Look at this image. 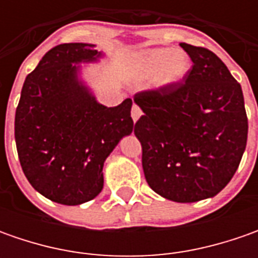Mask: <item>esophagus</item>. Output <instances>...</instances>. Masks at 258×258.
Returning a JSON list of instances; mask_svg holds the SVG:
<instances>
[{"label": "esophagus", "mask_w": 258, "mask_h": 258, "mask_svg": "<svg viewBox=\"0 0 258 258\" xmlns=\"http://www.w3.org/2000/svg\"><path fill=\"white\" fill-rule=\"evenodd\" d=\"M131 116H132V119H134V122H136L141 116H142V110H141V107L138 106V104H134L132 106V110H131Z\"/></svg>", "instance_id": "34e87169"}]
</instances>
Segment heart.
I'll return each mask as SVG.
<instances>
[{"label":"heart","instance_id":"heart-1","mask_svg":"<svg viewBox=\"0 0 258 258\" xmlns=\"http://www.w3.org/2000/svg\"><path fill=\"white\" fill-rule=\"evenodd\" d=\"M188 70V60L182 53H175L172 48L149 50L139 58L138 79L154 80L159 85H169L179 80Z\"/></svg>","mask_w":258,"mask_h":258}]
</instances>
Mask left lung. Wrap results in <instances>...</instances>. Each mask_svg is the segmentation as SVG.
<instances>
[{
    "label": "left lung",
    "mask_w": 258,
    "mask_h": 258,
    "mask_svg": "<svg viewBox=\"0 0 258 258\" xmlns=\"http://www.w3.org/2000/svg\"><path fill=\"white\" fill-rule=\"evenodd\" d=\"M192 66L182 80L142 90L134 132L148 185L175 203L214 197L231 181L247 145L240 83L205 47L181 43Z\"/></svg>",
    "instance_id": "1"
}]
</instances>
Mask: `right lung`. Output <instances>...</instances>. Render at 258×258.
<instances>
[{
    "instance_id": "obj_1",
    "label": "right lung",
    "mask_w": 258,
    "mask_h": 258,
    "mask_svg": "<svg viewBox=\"0 0 258 258\" xmlns=\"http://www.w3.org/2000/svg\"><path fill=\"white\" fill-rule=\"evenodd\" d=\"M99 55L92 44L53 47L25 77L15 110L23 172L35 191L63 205H79L99 195L106 158L134 131L132 99L106 107L77 80L73 63L93 61Z\"/></svg>"
}]
</instances>
